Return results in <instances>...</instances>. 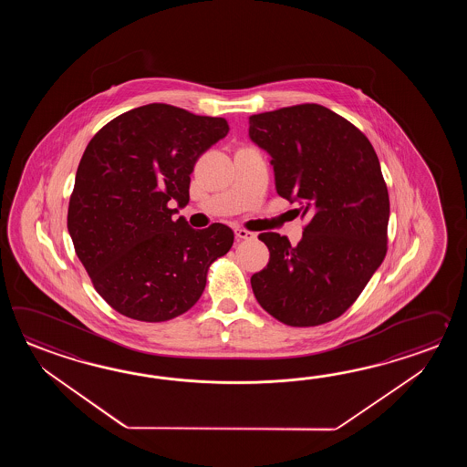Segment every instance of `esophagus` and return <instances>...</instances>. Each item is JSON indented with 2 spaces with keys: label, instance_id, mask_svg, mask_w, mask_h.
I'll return each instance as SVG.
<instances>
[{
  "label": "esophagus",
  "instance_id": "obj_1",
  "mask_svg": "<svg viewBox=\"0 0 467 467\" xmlns=\"http://www.w3.org/2000/svg\"><path fill=\"white\" fill-rule=\"evenodd\" d=\"M235 237L244 238V240H250V238H255V234H254V232H248V230L240 229V227H237V229H235Z\"/></svg>",
  "mask_w": 467,
  "mask_h": 467
}]
</instances>
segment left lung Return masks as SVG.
I'll list each match as a JSON object with an SVG mask.
<instances>
[{"label":"left lung","mask_w":467,"mask_h":467,"mask_svg":"<svg viewBox=\"0 0 467 467\" xmlns=\"http://www.w3.org/2000/svg\"><path fill=\"white\" fill-rule=\"evenodd\" d=\"M248 135L272 157L280 197L307 217L296 247L264 232L267 267L250 278L264 310L292 327L340 317L388 252L389 193L378 155L350 121L317 103L252 115Z\"/></svg>","instance_id":"8db88e82"}]
</instances>
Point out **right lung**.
I'll use <instances>...</instances> for the list:
<instances>
[{
  "mask_svg": "<svg viewBox=\"0 0 467 467\" xmlns=\"http://www.w3.org/2000/svg\"><path fill=\"white\" fill-rule=\"evenodd\" d=\"M229 123L165 103L111 119L79 160L68 205L75 252L101 297L125 317L165 322L197 304L207 272L234 244L223 223L173 220L189 203L190 173Z\"/></svg>",
  "mask_w": 467,
  "mask_h": 467,
  "instance_id": "add662e5",
  "label": "right lung"
}]
</instances>
